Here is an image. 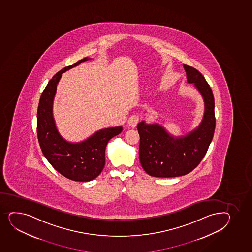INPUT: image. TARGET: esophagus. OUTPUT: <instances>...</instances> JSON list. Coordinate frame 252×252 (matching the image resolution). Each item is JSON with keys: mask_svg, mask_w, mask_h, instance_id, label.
<instances>
[{"mask_svg": "<svg viewBox=\"0 0 252 252\" xmlns=\"http://www.w3.org/2000/svg\"><path fill=\"white\" fill-rule=\"evenodd\" d=\"M139 121H140L139 116H137V115H132L128 119V124L130 125V126H131V127L135 128Z\"/></svg>", "mask_w": 252, "mask_h": 252, "instance_id": "1", "label": "esophagus"}]
</instances>
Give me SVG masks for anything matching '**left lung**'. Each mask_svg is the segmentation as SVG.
Instances as JSON below:
<instances>
[{
    "instance_id": "1",
    "label": "left lung",
    "mask_w": 252,
    "mask_h": 252,
    "mask_svg": "<svg viewBox=\"0 0 252 252\" xmlns=\"http://www.w3.org/2000/svg\"><path fill=\"white\" fill-rule=\"evenodd\" d=\"M187 82L203 98V118L197 127L182 136H174L158 123L139 122V159L144 171L154 177H177L192 171L203 159L215 128V100L211 87L199 70L183 65Z\"/></svg>"
}]
</instances>
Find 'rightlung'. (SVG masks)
Listing matches in <instances>:
<instances>
[{"label": "right lung", "instance_id": "add662e5", "mask_svg": "<svg viewBox=\"0 0 252 252\" xmlns=\"http://www.w3.org/2000/svg\"><path fill=\"white\" fill-rule=\"evenodd\" d=\"M91 60L85 57L58 71L41 94L37 110V136L44 156L60 174L75 182H90L96 178L105 166L106 145L119 135L122 126L95 131L85 141L70 142L57 130L53 117V101L57 85L66 70Z\"/></svg>", "mask_w": 252, "mask_h": 252}]
</instances>
